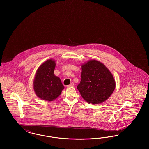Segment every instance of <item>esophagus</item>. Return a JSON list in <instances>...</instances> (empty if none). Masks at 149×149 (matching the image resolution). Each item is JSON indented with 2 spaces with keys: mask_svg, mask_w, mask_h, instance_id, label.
I'll return each mask as SVG.
<instances>
[{
  "mask_svg": "<svg viewBox=\"0 0 149 149\" xmlns=\"http://www.w3.org/2000/svg\"><path fill=\"white\" fill-rule=\"evenodd\" d=\"M74 83H71V84H70V85H68V88H70V87H73V86H74Z\"/></svg>",
  "mask_w": 149,
  "mask_h": 149,
  "instance_id": "esophagus-1",
  "label": "esophagus"
}]
</instances>
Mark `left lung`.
<instances>
[{"label": "left lung", "instance_id": "obj_1", "mask_svg": "<svg viewBox=\"0 0 149 149\" xmlns=\"http://www.w3.org/2000/svg\"><path fill=\"white\" fill-rule=\"evenodd\" d=\"M81 69V79L77 89L83 98L92 104L106 100L116 87L111 71L104 64L95 60H91L83 64Z\"/></svg>", "mask_w": 149, "mask_h": 149}]
</instances>
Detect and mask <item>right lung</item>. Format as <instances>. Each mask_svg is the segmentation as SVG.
Instances as JSON below:
<instances>
[{
  "label": "right lung",
  "mask_w": 149,
  "mask_h": 149,
  "mask_svg": "<svg viewBox=\"0 0 149 149\" xmlns=\"http://www.w3.org/2000/svg\"><path fill=\"white\" fill-rule=\"evenodd\" d=\"M55 60L49 59L40 65L36 73L33 89L40 99L52 101L56 99L64 89L60 79L54 74Z\"/></svg>",
  "instance_id": "1"
}]
</instances>
